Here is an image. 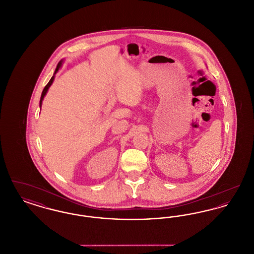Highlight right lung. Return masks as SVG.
<instances>
[{
  "mask_svg": "<svg viewBox=\"0 0 254 254\" xmlns=\"http://www.w3.org/2000/svg\"><path fill=\"white\" fill-rule=\"evenodd\" d=\"M61 66H62V61L58 63V64H57V67H56V69H55V72L53 74V76L51 77V79L49 80V84L45 86V88H44V90H43V92H42V95H41V100H40V107L42 106V102H43V100H44V97L46 96V94H47V92H48V90H49V86L52 85V83H53V81H54V77H55V74L58 72V70H59V68H60Z\"/></svg>",
  "mask_w": 254,
  "mask_h": 254,
  "instance_id": "1",
  "label": "right lung"
}]
</instances>
